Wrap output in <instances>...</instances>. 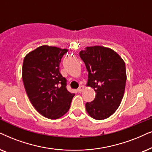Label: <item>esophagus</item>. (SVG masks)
I'll return each instance as SVG.
<instances>
[{
  "instance_id": "esophagus-1",
  "label": "esophagus",
  "mask_w": 152,
  "mask_h": 152,
  "mask_svg": "<svg viewBox=\"0 0 152 152\" xmlns=\"http://www.w3.org/2000/svg\"><path fill=\"white\" fill-rule=\"evenodd\" d=\"M83 90H84V86H80V87L78 88L77 91L78 92V93H81V92L83 91Z\"/></svg>"
}]
</instances>
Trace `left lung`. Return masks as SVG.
<instances>
[{
    "instance_id": "obj_1",
    "label": "left lung",
    "mask_w": 152,
    "mask_h": 152,
    "mask_svg": "<svg viewBox=\"0 0 152 152\" xmlns=\"http://www.w3.org/2000/svg\"><path fill=\"white\" fill-rule=\"evenodd\" d=\"M79 55L88 72L87 86L93 88L95 98L86 104L88 114L96 120H103L118 108L124 97L126 82V64L112 49L91 46Z\"/></svg>"
}]
</instances>
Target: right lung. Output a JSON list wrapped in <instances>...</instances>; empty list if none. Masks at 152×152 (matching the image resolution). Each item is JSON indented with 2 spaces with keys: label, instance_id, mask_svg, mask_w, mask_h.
Returning a JSON list of instances; mask_svg holds the SVG:
<instances>
[{
  "label": "right lung",
  "instance_id": "right-lung-1",
  "mask_svg": "<svg viewBox=\"0 0 152 152\" xmlns=\"http://www.w3.org/2000/svg\"><path fill=\"white\" fill-rule=\"evenodd\" d=\"M67 51L42 45L24 59L22 80L26 94L36 111L46 118L64 116L75 95L67 90L66 78L59 73V63Z\"/></svg>",
  "mask_w": 152,
  "mask_h": 152
}]
</instances>
